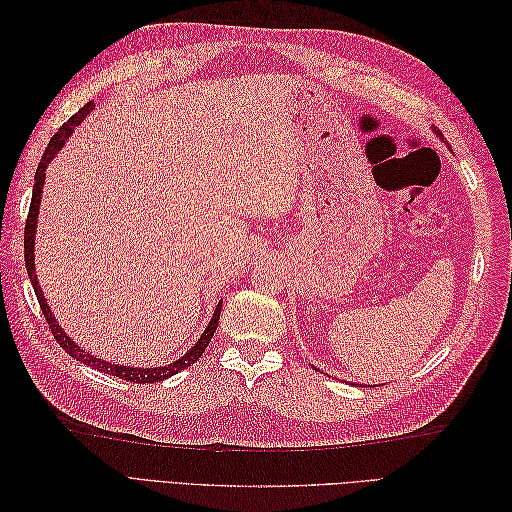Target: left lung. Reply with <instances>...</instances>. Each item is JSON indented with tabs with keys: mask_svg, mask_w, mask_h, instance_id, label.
Here are the masks:
<instances>
[{
	"mask_svg": "<svg viewBox=\"0 0 512 512\" xmlns=\"http://www.w3.org/2000/svg\"><path fill=\"white\" fill-rule=\"evenodd\" d=\"M431 130H433V132H436V134H438V136L442 138V132H440V130H436V128H431ZM363 386H367V384H363Z\"/></svg>",
	"mask_w": 512,
	"mask_h": 512,
	"instance_id": "left-lung-1",
	"label": "left lung"
}]
</instances>
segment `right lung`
<instances>
[{
  "mask_svg": "<svg viewBox=\"0 0 512 512\" xmlns=\"http://www.w3.org/2000/svg\"><path fill=\"white\" fill-rule=\"evenodd\" d=\"M94 111V102H87L79 113L72 115L64 126L59 128V132L53 134V138L49 141V147L44 149V156L36 168V177H34V192H32V205H29V213H27V224H25V267H27V275H29V282H32L34 286V292L38 297V303H40V309L42 314L46 318V322H49V329L53 331L57 344L64 348L72 359L85 363L87 367H94L98 371H104V374H111V376H117L121 380L126 382H160V380H166L170 376L179 374L181 369H188L190 365H194L200 356H203L205 348L209 346L211 337L215 333V329H218V320H220V312H222V303H218V307H215V312L207 324V329L203 331V335H200L198 342L185 352L183 356H179L177 361L168 363V365H160V367H128V365H115V363H108L104 359H98V356L85 352L79 344L74 342V339H70V335L61 329V324L57 322L55 314L51 305L46 303L44 299V292L38 284V275H36V256H34V247H36V228H38V213H40V198H42V188H44V177H46V166H49L57 153L61 151V147L66 145L68 138L72 136L74 128L81 126V123L87 119V115Z\"/></svg>",
  "mask_w": 512,
  "mask_h": 512,
  "instance_id": "right-lung-1",
  "label": "right lung"
}]
</instances>
